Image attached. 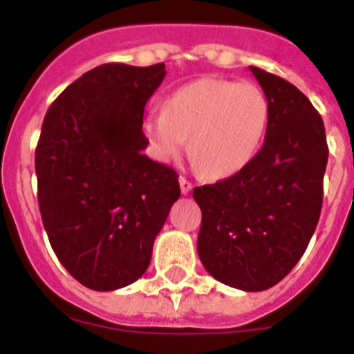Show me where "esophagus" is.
I'll use <instances>...</instances> for the list:
<instances>
[{
	"label": "esophagus",
	"instance_id": "obj_1",
	"mask_svg": "<svg viewBox=\"0 0 354 354\" xmlns=\"http://www.w3.org/2000/svg\"><path fill=\"white\" fill-rule=\"evenodd\" d=\"M179 184H180V192H183V195H187V193H189L193 189V184L189 183V180H187L186 177H180Z\"/></svg>",
	"mask_w": 354,
	"mask_h": 354
}]
</instances>
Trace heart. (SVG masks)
<instances>
[{
	"label": "heart",
	"mask_w": 354,
	"mask_h": 354,
	"mask_svg": "<svg viewBox=\"0 0 354 354\" xmlns=\"http://www.w3.org/2000/svg\"><path fill=\"white\" fill-rule=\"evenodd\" d=\"M270 102L257 84L202 77L175 90L165 109H150L143 133L159 162H170L189 138L193 159L209 177H228L248 165L264 142Z\"/></svg>",
	"instance_id": "heart-1"
}]
</instances>
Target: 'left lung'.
<instances>
[{
	"mask_svg": "<svg viewBox=\"0 0 354 354\" xmlns=\"http://www.w3.org/2000/svg\"><path fill=\"white\" fill-rule=\"evenodd\" d=\"M270 102L264 145L243 170L195 187L198 257L225 286L257 292L298 264L317 227L328 162L324 124L294 84L250 67Z\"/></svg>",
	"mask_w": 354,
	"mask_h": 354,
	"instance_id": "left-lung-1",
	"label": "left lung"
}]
</instances>
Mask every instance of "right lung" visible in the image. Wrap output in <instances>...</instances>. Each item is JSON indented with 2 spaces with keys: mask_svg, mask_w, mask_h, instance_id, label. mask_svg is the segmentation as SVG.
Returning a JSON list of instances; mask_svg holds the SVG:
<instances>
[{
  "mask_svg": "<svg viewBox=\"0 0 354 354\" xmlns=\"http://www.w3.org/2000/svg\"><path fill=\"white\" fill-rule=\"evenodd\" d=\"M165 74V64L99 65L44 117L35 150L44 228L65 270L92 290L145 273L180 196L177 171L143 154V109Z\"/></svg>",
  "mask_w": 354,
  "mask_h": 354,
  "instance_id": "1",
  "label": "right lung"
}]
</instances>
